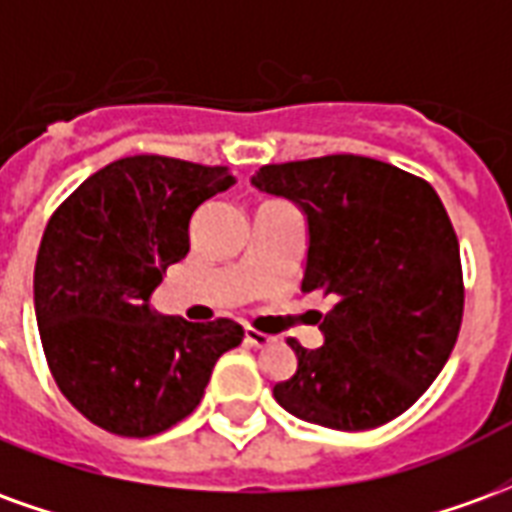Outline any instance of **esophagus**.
I'll return each mask as SVG.
<instances>
[{"mask_svg":"<svg viewBox=\"0 0 512 512\" xmlns=\"http://www.w3.org/2000/svg\"><path fill=\"white\" fill-rule=\"evenodd\" d=\"M274 343V337L266 332H257V329H246V345L252 348H266V345Z\"/></svg>","mask_w":512,"mask_h":512,"instance_id":"1","label":"esophagus"}]
</instances>
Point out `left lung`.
Listing matches in <instances>:
<instances>
[{
  "label": "left lung",
  "mask_w": 512,
  "mask_h": 512,
  "mask_svg": "<svg viewBox=\"0 0 512 512\" xmlns=\"http://www.w3.org/2000/svg\"><path fill=\"white\" fill-rule=\"evenodd\" d=\"M260 191L299 202L310 224L301 290L332 299L326 343L274 386L290 414L334 430L378 428L425 395L463 321L458 235L428 180L367 156L266 164Z\"/></svg>",
  "instance_id": "1"
}]
</instances>
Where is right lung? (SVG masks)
I'll use <instances>...</instances> for the list:
<instances>
[{
  "mask_svg": "<svg viewBox=\"0 0 512 512\" xmlns=\"http://www.w3.org/2000/svg\"><path fill=\"white\" fill-rule=\"evenodd\" d=\"M230 183L227 167L128 156L51 213L35 263L40 343L62 395L98 428L145 439L178 425L244 340L230 318L189 323L147 307L189 255L191 213Z\"/></svg>",
  "mask_w": 512,
  "mask_h": 512,
  "instance_id": "obj_1",
  "label": "right lung"
}]
</instances>
